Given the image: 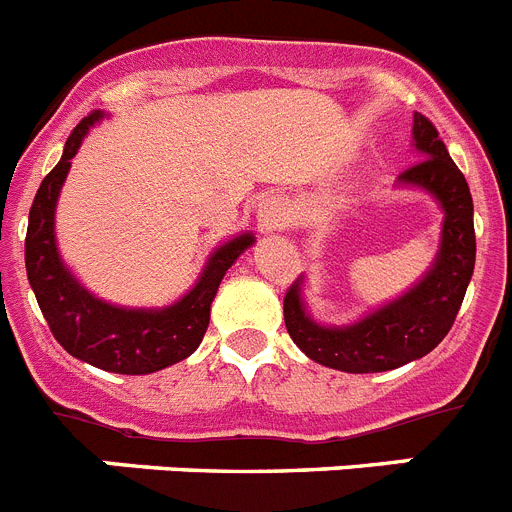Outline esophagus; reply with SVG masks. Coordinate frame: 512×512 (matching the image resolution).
I'll return each mask as SVG.
<instances>
[{
  "label": "esophagus",
  "instance_id": "34e87169",
  "mask_svg": "<svg viewBox=\"0 0 512 512\" xmlns=\"http://www.w3.org/2000/svg\"><path fill=\"white\" fill-rule=\"evenodd\" d=\"M256 220H259L261 233H274V230L284 228L289 220V207L282 197H266L256 210Z\"/></svg>",
  "mask_w": 512,
  "mask_h": 512
}]
</instances>
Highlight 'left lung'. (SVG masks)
I'll list each match as a JSON object with an SVG mask.
<instances>
[{"mask_svg":"<svg viewBox=\"0 0 512 512\" xmlns=\"http://www.w3.org/2000/svg\"><path fill=\"white\" fill-rule=\"evenodd\" d=\"M413 146L420 161L400 174V184L433 194L443 210L441 246L423 279L397 300L369 312L359 323L330 328L307 315L302 277L284 295V325L297 346L318 364L348 374L390 372L431 354L446 338L474 271V205L469 184L451 161L436 125L413 117Z\"/></svg>","mask_w":512,"mask_h":512,"instance_id":"8db88e82","label":"left lung"}]
</instances>
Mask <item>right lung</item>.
Returning a JSON list of instances; mask_svg holds the SVG:
<instances>
[{
    "instance_id": "right-lung-1",
    "label": "right lung",
    "mask_w": 512,
    "mask_h": 512,
    "mask_svg": "<svg viewBox=\"0 0 512 512\" xmlns=\"http://www.w3.org/2000/svg\"><path fill=\"white\" fill-rule=\"evenodd\" d=\"M99 120L102 112H92L71 130L61 161L45 176L35 194L25 235L27 279L53 338L71 356L104 372L153 374L197 351L210 325V305L217 287L235 259L253 246V235L241 233L217 246L197 284L169 307L133 310L94 297L76 282L58 253L56 202L71 169V158L76 156L89 128Z\"/></svg>"
}]
</instances>
